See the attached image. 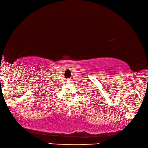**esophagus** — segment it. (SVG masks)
<instances>
[{"mask_svg": "<svg viewBox=\"0 0 148 148\" xmlns=\"http://www.w3.org/2000/svg\"><path fill=\"white\" fill-rule=\"evenodd\" d=\"M68 82H69V83H71V80L69 79H68Z\"/></svg>", "mask_w": 148, "mask_h": 148, "instance_id": "1", "label": "esophagus"}]
</instances>
